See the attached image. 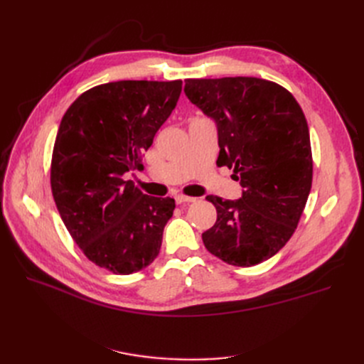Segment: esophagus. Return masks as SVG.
<instances>
[{"instance_id":"1","label":"esophagus","mask_w":364,"mask_h":364,"mask_svg":"<svg viewBox=\"0 0 364 364\" xmlns=\"http://www.w3.org/2000/svg\"><path fill=\"white\" fill-rule=\"evenodd\" d=\"M196 202V197H188V196H176V203L183 205V203H191Z\"/></svg>"}]
</instances>
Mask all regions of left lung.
<instances>
[{"label": "left lung", "instance_id": "left-lung-1", "mask_svg": "<svg viewBox=\"0 0 364 364\" xmlns=\"http://www.w3.org/2000/svg\"><path fill=\"white\" fill-rule=\"evenodd\" d=\"M185 95L215 121L217 165L232 168L243 194L208 196L215 225L202 234L222 261L250 267L272 258L293 235L311 190L310 132L294 97L257 77L186 79Z\"/></svg>", "mask_w": 364, "mask_h": 364}]
</instances>
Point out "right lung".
<instances>
[{
    "mask_svg": "<svg viewBox=\"0 0 364 364\" xmlns=\"http://www.w3.org/2000/svg\"><path fill=\"white\" fill-rule=\"evenodd\" d=\"M182 82L119 80L91 87L65 112L51 159V191L75 245L95 266L130 274L158 257L174 199L142 193L129 171L144 170Z\"/></svg>",
    "mask_w": 364,
    "mask_h": 364,
    "instance_id": "add662e5",
    "label": "right lung"
}]
</instances>
